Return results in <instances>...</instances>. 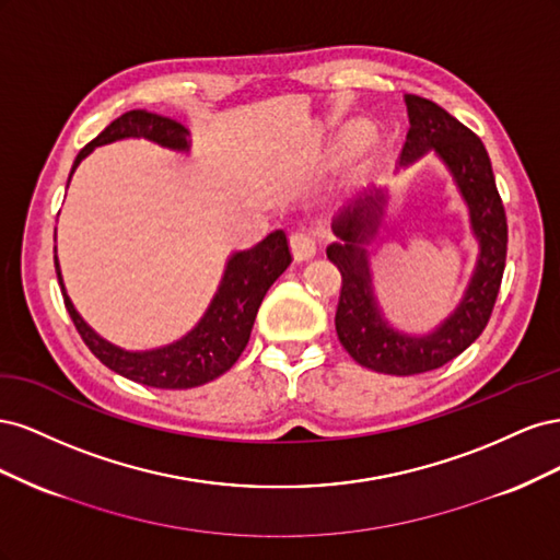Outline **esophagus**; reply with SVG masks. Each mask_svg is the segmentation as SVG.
Here are the masks:
<instances>
[{
    "mask_svg": "<svg viewBox=\"0 0 560 560\" xmlns=\"http://www.w3.org/2000/svg\"><path fill=\"white\" fill-rule=\"evenodd\" d=\"M290 245H292V254H294L296 261H311L317 254L315 235H311L306 231H296L290 238Z\"/></svg>",
    "mask_w": 560,
    "mask_h": 560,
    "instance_id": "obj_1",
    "label": "esophagus"
}]
</instances>
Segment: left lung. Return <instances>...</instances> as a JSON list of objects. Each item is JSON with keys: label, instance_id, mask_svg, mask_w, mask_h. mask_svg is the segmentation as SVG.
Instances as JSON below:
<instances>
[{"label": "left lung", "instance_id": "left-lung-1", "mask_svg": "<svg viewBox=\"0 0 560 560\" xmlns=\"http://www.w3.org/2000/svg\"><path fill=\"white\" fill-rule=\"evenodd\" d=\"M404 103L409 132L399 167H409L430 151L446 165L469 210L479 254L460 303L442 325L430 334H404L389 325L378 306L369 261V245L385 214L387 189L371 186L336 212L331 231L338 241L327 247V259L343 278L334 319L338 341L354 362L389 376L425 374L477 341L493 313L506 259V217L483 142L432 100L404 95Z\"/></svg>", "mask_w": 560, "mask_h": 560}]
</instances>
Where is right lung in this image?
I'll use <instances>...</instances> for the list:
<instances>
[{
	"instance_id": "right-lung-1",
	"label": "right lung",
	"mask_w": 560,
	"mask_h": 560,
	"mask_svg": "<svg viewBox=\"0 0 560 560\" xmlns=\"http://www.w3.org/2000/svg\"><path fill=\"white\" fill-rule=\"evenodd\" d=\"M128 138H144L165 149L191 151V132L175 118H167L147 109H130L112 121L93 142H89L74 159L70 179L79 163L86 159L95 147L112 144ZM67 179V186H70ZM292 264L290 245H287L284 231H273L249 249L233 252L226 266L222 282L210 301L208 311L196 322L191 331H186L177 341L151 348V350H126L121 346L109 343L100 336L86 319L79 315L74 303L65 290L58 254H56V273L62 290L67 313H70L77 331L83 343L91 348L95 358L116 371L118 376L130 378L140 385L161 387V389H186L210 383L238 362L245 350L249 334L254 327V317L261 306L266 292L270 290L287 266Z\"/></svg>"
}]
</instances>
